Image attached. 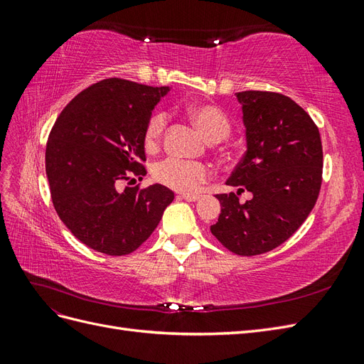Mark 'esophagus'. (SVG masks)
Masks as SVG:
<instances>
[{"instance_id":"34e87169","label":"esophagus","mask_w":364,"mask_h":364,"mask_svg":"<svg viewBox=\"0 0 364 364\" xmlns=\"http://www.w3.org/2000/svg\"><path fill=\"white\" fill-rule=\"evenodd\" d=\"M179 199H183L186 202H197L200 199V196H191V194H181Z\"/></svg>"}]
</instances>
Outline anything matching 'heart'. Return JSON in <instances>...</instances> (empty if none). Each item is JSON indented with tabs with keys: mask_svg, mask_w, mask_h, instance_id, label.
I'll list each match as a JSON object with an SVG mask.
<instances>
[{
	"mask_svg": "<svg viewBox=\"0 0 364 364\" xmlns=\"http://www.w3.org/2000/svg\"><path fill=\"white\" fill-rule=\"evenodd\" d=\"M186 112L209 141L215 142L229 135L230 123L220 107L214 105H193L186 109ZM167 119L168 117L164 111H158L149 118L144 132V144L147 149H155L159 144ZM153 176L159 183L174 191L193 194L199 191L200 185L209 179L211 168L202 162L170 156L156 165Z\"/></svg>",
	"mask_w": 364,
	"mask_h": 364,
	"instance_id": "obj_1",
	"label": "heart"
}]
</instances>
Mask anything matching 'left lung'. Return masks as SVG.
Wrapping results in <instances>:
<instances>
[{
    "instance_id": "1",
    "label": "left lung",
    "mask_w": 364,
    "mask_h": 364,
    "mask_svg": "<svg viewBox=\"0 0 364 364\" xmlns=\"http://www.w3.org/2000/svg\"><path fill=\"white\" fill-rule=\"evenodd\" d=\"M243 109L247 150L226 181L237 193L222 205L213 235L241 257L261 255L289 240L316 205L323 151L311 117L290 97L267 91L235 94ZM247 189L252 197L237 199Z\"/></svg>"
}]
</instances>
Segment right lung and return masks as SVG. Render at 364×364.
<instances>
[{
    "label": "right lung",
    "instance_id": "obj_1",
    "mask_svg": "<svg viewBox=\"0 0 364 364\" xmlns=\"http://www.w3.org/2000/svg\"><path fill=\"white\" fill-rule=\"evenodd\" d=\"M168 86L105 79L65 106L46 150L58 215L83 245L129 255L153 234L174 193L161 183L124 186L146 176L144 132Z\"/></svg>",
    "mask_w": 364,
    "mask_h": 364
}]
</instances>
